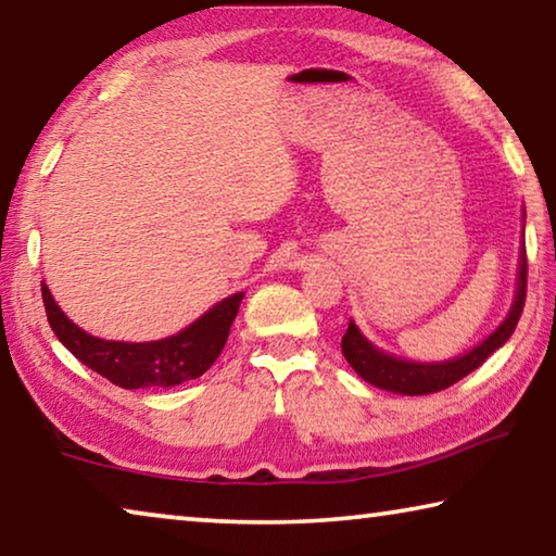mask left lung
<instances>
[{
  "label": "left lung",
  "mask_w": 556,
  "mask_h": 556,
  "mask_svg": "<svg viewBox=\"0 0 556 556\" xmlns=\"http://www.w3.org/2000/svg\"><path fill=\"white\" fill-rule=\"evenodd\" d=\"M525 296H527V255L522 248L520 269H517V294H515L510 314H507L505 321L497 326L481 345H476L473 351H468L460 357H454V361H444V363L400 361V357L382 353L372 343H368V338L357 331V326L353 321L348 324V331L341 341V351L345 355V361L351 363V368L361 375L365 382H370L380 390L400 392V394H429V392L446 390L460 378H466L468 372L481 368V365L488 361V355H493L497 348L513 336L515 326L522 316Z\"/></svg>",
  "instance_id": "left-lung-1"
}]
</instances>
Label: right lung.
I'll list each match as a JSON object with an SVG mask.
<instances>
[{"label": "right lung", "instance_id": "add662e5", "mask_svg": "<svg viewBox=\"0 0 556 556\" xmlns=\"http://www.w3.org/2000/svg\"><path fill=\"white\" fill-rule=\"evenodd\" d=\"M41 296L51 331L80 363L119 388L139 390L174 388L186 380L201 378L218 361L244 294L238 291L223 299L184 331L152 343L102 341L75 326L55 304L46 285H41Z\"/></svg>", "mask_w": 556, "mask_h": 556}]
</instances>
